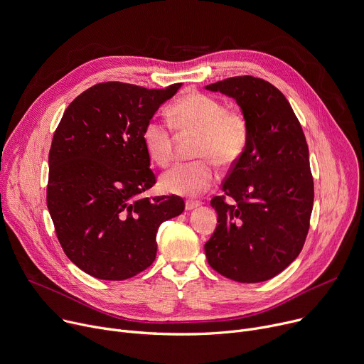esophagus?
<instances>
[{
  "label": "esophagus",
  "mask_w": 364,
  "mask_h": 364,
  "mask_svg": "<svg viewBox=\"0 0 364 364\" xmlns=\"http://www.w3.org/2000/svg\"><path fill=\"white\" fill-rule=\"evenodd\" d=\"M199 206H200V202H191V200L186 202V209H187V210H193V209L199 208Z\"/></svg>",
  "instance_id": "1"
}]
</instances>
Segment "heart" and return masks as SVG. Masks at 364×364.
I'll return each mask as SVG.
<instances>
[{"label": "heart", "instance_id": "heart-1", "mask_svg": "<svg viewBox=\"0 0 364 364\" xmlns=\"http://www.w3.org/2000/svg\"><path fill=\"white\" fill-rule=\"evenodd\" d=\"M170 123L180 135H194L191 155L199 158L177 164L161 177V188L184 197H199L210 190L219 178L213 162L230 167L244 155L250 124L237 109H226L216 97L200 91L181 95L170 109ZM171 126L156 117L142 130L144 148L152 162L161 167L173 158L174 135Z\"/></svg>", "mask_w": 364, "mask_h": 364}]
</instances>
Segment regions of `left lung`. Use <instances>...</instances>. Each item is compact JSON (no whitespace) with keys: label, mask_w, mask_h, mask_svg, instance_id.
Wrapping results in <instances>:
<instances>
[{"label":"left lung","mask_w":364,"mask_h":364,"mask_svg":"<svg viewBox=\"0 0 364 364\" xmlns=\"http://www.w3.org/2000/svg\"><path fill=\"white\" fill-rule=\"evenodd\" d=\"M232 97L248 119L244 155L230 167L223 194L210 200L218 213L205 244L210 267L240 283L266 282L304 248L314 206V177L302 126L283 92L251 75L206 85ZM232 196L234 205L225 203Z\"/></svg>","instance_id":"left-lung-1"}]
</instances>
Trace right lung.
<instances>
[{"label": "right lung", "instance_id": "right-lung-1", "mask_svg": "<svg viewBox=\"0 0 364 364\" xmlns=\"http://www.w3.org/2000/svg\"><path fill=\"white\" fill-rule=\"evenodd\" d=\"M180 87L95 84L55 130L48 209L63 252L95 279L126 280L146 270L156 255L158 226L184 210L174 194L141 197L156 183L142 130Z\"/></svg>", "mask_w": 364, "mask_h": 364}]
</instances>
